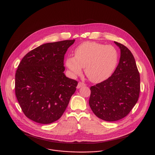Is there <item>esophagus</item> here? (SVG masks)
<instances>
[{
    "label": "esophagus",
    "instance_id": "esophagus-1",
    "mask_svg": "<svg viewBox=\"0 0 155 155\" xmlns=\"http://www.w3.org/2000/svg\"><path fill=\"white\" fill-rule=\"evenodd\" d=\"M85 84L84 83L81 82H79L78 83V85H77V88H80L81 87H83V86H85Z\"/></svg>",
    "mask_w": 155,
    "mask_h": 155
}]
</instances>
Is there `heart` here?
I'll list each match as a JSON object with an SVG mask.
<instances>
[{"label": "heart", "instance_id": "heart-1", "mask_svg": "<svg viewBox=\"0 0 155 155\" xmlns=\"http://www.w3.org/2000/svg\"><path fill=\"white\" fill-rule=\"evenodd\" d=\"M117 59V51L113 46L85 42L75 49L74 56L67 58L65 65L73 76L81 74L85 67L87 78L93 82H101L112 74Z\"/></svg>", "mask_w": 155, "mask_h": 155}]
</instances>
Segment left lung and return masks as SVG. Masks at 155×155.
Returning a JSON list of instances; mask_svg holds the SVG:
<instances>
[{
	"label": "left lung",
	"mask_w": 155,
	"mask_h": 155,
	"mask_svg": "<svg viewBox=\"0 0 155 155\" xmlns=\"http://www.w3.org/2000/svg\"><path fill=\"white\" fill-rule=\"evenodd\" d=\"M120 50L119 62L112 75L90 87V107L94 114L105 121L125 117L137 102L140 76L131 52L124 45L114 42Z\"/></svg>",
	"instance_id": "obj_1"
}]
</instances>
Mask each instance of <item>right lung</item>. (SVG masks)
Returning a JSON list of instances; mask_svg holds the SVG:
<instances>
[{"mask_svg": "<svg viewBox=\"0 0 155 155\" xmlns=\"http://www.w3.org/2000/svg\"><path fill=\"white\" fill-rule=\"evenodd\" d=\"M74 41L43 44L28 53L20 62L15 75V93L30 119L50 124L66 110L78 82L65 75L64 59Z\"/></svg>", "mask_w": 155, "mask_h": 155, "instance_id": "obj_1", "label": "right lung"}]
</instances>
